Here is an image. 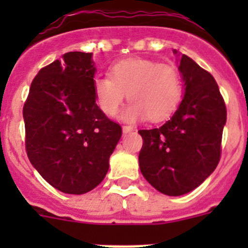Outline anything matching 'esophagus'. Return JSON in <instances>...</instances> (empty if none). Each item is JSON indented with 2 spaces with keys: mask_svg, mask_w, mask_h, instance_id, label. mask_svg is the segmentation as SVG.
I'll list each match as a JSON object with an SVG mask.
<instances>
[{
  "mask_svg": "<svg viewBox=\"0 0 248 248\" xmlns=\"http://www.w3.org/2000/svg\"><path fill=\"white\" fill-rule=\"evenodd\" d=\"M133 126H130V125H124L123 126V133H124V134H126V133H130V131H133Z\"/></svg>",
  "mask_w": 248,
  "mask_h": 248,
  "instance_id": "obj_1",
  "label": "esophagus"
}]
</instances>
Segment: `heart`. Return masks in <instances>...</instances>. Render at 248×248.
I'll list each match as a JSON object with an SVG mask.
<instances>
[{
  "mask_svg": "<svg viewBox=\"0 0 248 248\" xmlns=\"http://www.w3.org/2000/svg\"><path fill=\"white\" fill-rule=\"evenodd\" d=\"M93 93L100 110L117 115L125 99L131 100L122 114L125 122H138L148 117L151 122L168 119L183 98L180 72L171 64L131 58L111 65L109 77H95Z\"/></svg>",
  "mask_w": 248,
  "mask_h": 248,
  "instance_id": "heart-1",
  "label": "heart"
}]
</instances>
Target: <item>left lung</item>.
Returning <instances> with one entry per match:
<instances>
[{
	"instance_id": "obj_1",
	"label": "left lung",
	"mask_w": 248,
	"mask_h": 248,
	"mask_svg": "<svg viewBox=\"0 0 248 248\" xmlns=\"http://www.w3.org/2000/svg\"><path fill=\"white\" fill-rule=\"evenodd\" d=\"M177 56L185 87L179 108L160 128L139 130L140 171L168 196L192 191L214 172L226 124V105L214 77L190 57Z\"/></svg>"
}]
</instances>
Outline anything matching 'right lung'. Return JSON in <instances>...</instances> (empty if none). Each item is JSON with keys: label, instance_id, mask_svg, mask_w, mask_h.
<instances>
[{"label": "right lung", "instance_id": "right-lung-1", "mask_svg": "<svg viewBox=\"0 0 248 248\" xmlns=\"http://www.w3.org/2000/svg\"><path fill=\"white\" fill-rule=\"evenodd\" d=\"M93 54L68 52L42 68L23 107L28 159L64 194L97 187L109 169L122 128L99 109L93 93Z\"/></svg>", "mask_w": 248, "mask_h": 248}]
</instances>
